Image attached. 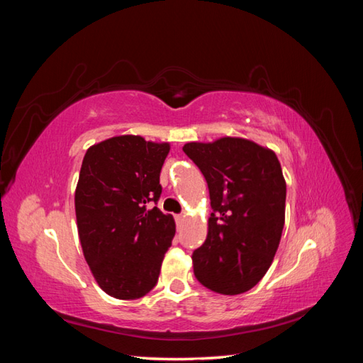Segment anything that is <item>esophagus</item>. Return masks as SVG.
<instances>
[{"instance_id":"obj_1","label":"esophagus","mask_w":363,"mask_h":363,"mask_svg":"<svg viewBox=\"0 0 363 363\" xmlns=\"http://www.w3.org/2000/svg\"><path fill=\"white\" fill-rule=\"evenodd\" d=\"M184 218H186V215H183V213H182V215H177V216H175V221H177V223L180 224V223L184 221Z\"/></svg>"}]
</instances>
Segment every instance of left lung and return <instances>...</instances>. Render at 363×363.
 Returning <instances> with one entry per match:
<instances>
[{
  "mask_svg": "<svg viewBox=\"0 0 363 363\" xmlns=\"http://www.w3.org/2000/svg\"><path fill=\"white\" fill-rule=\"evenodd\" d=\"M183 151L206 177L215 213L206 242L194 251V274L203 286L238 295L263 279L284 225L286 182L272 150L244 138L188 142Z\"/></svg>",
  "mask_w": 363,
  "mask_h": 363,
  "instance_id": "obj_1",
  "label": "left lung"
}]
</instances>
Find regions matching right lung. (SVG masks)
<instances>
[{
  "label": "right lung",
  "mask_w": 363,
  "mask_h": 363,
  "mask_svg": "<svg viewBox=\"0 0 363 363\" xmlns=\"http://www.w3.org/2000/svg\"><path fill=\"white\" fill-rule=\"evenodd\" d=\"M169 150L168 142L123 135L84 155L74 196L77 228L95 281L113 298H140L157 283L175 221L148 203L162 194Z\"/></svg>",
  "instance_id": "1"
}]
</instances>
